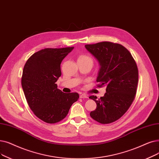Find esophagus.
<instances>
[{
    "mask_svg": "<svg viewBox=\"0 0 159 159\" xmlns=\"http://www.w3.org/2000/svg\"><path fill=\"white\" fill-rule=\"evenodd\" d=\"M80 99H84V98H88V96L86 94H81L80 95Z\"/></svg>",
    "mask_w": 159,
    "mask_h": 159,
    "instance_id": "1",
    "label": "esophagus"
}]
</instances>
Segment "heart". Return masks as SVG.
<instances>
[{
  "label": "heart",
  "mask_w": 159,
  "mask_h": 159,
  "mask_svg": "<svg viewBox=\"0 0 159 159\" xmlns=\"http://www.w3.org/2000/svg\"><path fill=\"white\" fill-rule=\"evenodd\" d=\"M78 60H92V58L86 56V55H81V56L79 57Z\"/></svg>",
  "instance_id": "1"
}]
</instances>
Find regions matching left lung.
<instances>
[{
    "mask_svg": "<svg viewBox=\"0 0 159 159\" xmlns=\"http://www.w3.org/2000/svg\"><path fill=\"white\" fill-rule=\"evenodd\" d=\"M85 48L100 66L96 79L98 86H107L103 97L89 98L97 104L90 116L100 123H110L120 119L134 101L139 82L137 66L129 51L120 44L103 41L86 45Z\"/></svg>",
    "mask_w": 159,
    "mask_h": 159,
    "instance_id": "8db88e82",
    "label": "left lung"
}]
</instances>
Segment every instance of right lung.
Masks as SVG:
<instances>
[{
  "label": "right lung",
  "mask_w": 159,
  "mask_h": 159,
  "mask_svg": "<svg viewBox=\"0 0 159 159\" xmlns=\"http://www.w3.org/2000/svg\"><path fill=\"white\" fill-rule=\"evenodd\" d=\"M74 47L44 49L34 54L24 66L21 84L27 102L38 118L55 123L66 118L77 93H64L55 84L61 76V61Z\"/></svg>",
  "instance_id": "right-lung-1"
}]
</instances>
